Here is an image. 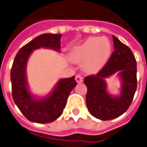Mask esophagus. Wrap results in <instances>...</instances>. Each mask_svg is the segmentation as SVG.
<instances>
[{
	"label": "esophagus",
	"mask_w": 147,
	"mask_h": 147,
	"mask_svg": "<svg viewBox=\"0 0 147 147\" xmlns=\"http://www.w3.org/2000/svg\"><path fill=\"white\" fill-rule=\"evenodd\" d=\"M76 81L78 83H81L83 81V78H82V76H80V75H77L76 76Z\"/></svg>",
	"instance_id": "obj_1"
}]
</instances>
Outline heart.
I'll return each mask as SVG.
<instances>
[{
	"mask_svg": "<svg viewBox=\"0 0 147 147\" xmlns=\"http://www.w3.org/2000/svg\"><path fill=\"white\" fill-rule=\"evenodd\" d=\"M111 51V45L106 37L88 38L70 54V59L75 63H82L87 73H96L106 65Z\"/></svg>",
	"mask_w": 147,
	"mask_h": 147,
	"instance_id": "b5f03b06",
	"label": "heart"
}]
</instances>
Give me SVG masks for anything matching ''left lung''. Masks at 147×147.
I'll list each match as a JSON object with an SVG mask.
<instances>
[{
    "mask_svg": "<svg viewBox=\"0 0 147 147\" xmlns=\"http://www.w3.org/2000/svg\"><path fill=\"white\" fill-rule=\"evenodd\" d=\"M114 48L107 64L96 75L85 77L87 87L86 106L89 112L100 120H111L121 116L131 105L137 87L136 61L129 47L112 36ZM118 72L122 87L120 94L111 95L107 90L106 78Z\"/></svg>",
    "mask_w": 147,
    "mask_h": 147,
    "instance_id": "1",
    "label": "left lung"
}]
</instances>
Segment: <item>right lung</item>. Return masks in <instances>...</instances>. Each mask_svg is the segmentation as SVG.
<instances>
[{"label": "right lung", "instance_id": "obj_1", "mask_svg": "<svg viewBox=\"0 0 147 147\" xmlns=\"http://www.w3.org/2000/svg\"><path fill=\"white\" fill-rule=\"evenodd\" d=\"M61 34L44 33L22 47L16 54L11 70L12 97L22 115L36 123H50L62 115L71 91L77 85L75 76L60 79L45 96L37 97L29 90L26 67L28 60L35 50L51 49L60 52Z\"/></svg>", "mask_w": 147, "mask_h": 147}]
</instances>
